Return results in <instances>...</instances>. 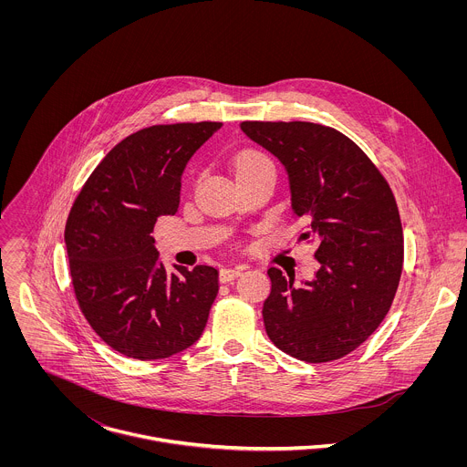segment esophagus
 <instances>
[{
  "label": "esophagus",
  "mask_w": 467,
  "mask_h": 467,
  "mask_svg": "<svg viewBox=\"0 0 467 467\" xmlns=\"http://www.w3.org/2000/svg\"><path fill=\"white\" fill-rule=\"evenodd\" d=\"M241 271H243V267H221L219 278H221V282H230V280L237 278L241 275Z\"/></svg>",
  "instance_id": "esophagus-1"
}]
</instances>
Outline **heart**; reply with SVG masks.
Wrapping results in <instances>:
<instances>
[{
    "mask_svg": "<svg viewBox=\"0 0 467 467\" xmlns=\"http://www.w3.org/2000/svg\"><path fill=\"white\" fill-rule=\"evenodd\" d=\"M263 163H271L263 152H257V150H244V152H241V154L235 158L234 169H235V174H241V172L250 171V169H254V167H259V165H263Z\"/></svg>",
    "mask_w": 467,
    "mask_h": 467,
    "instance_id": "b5f03b06",
    "label": "heart"
}]
</instances>
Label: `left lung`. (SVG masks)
<instances>
[{
  "mask_svg": "<svg viewBox=\"0 0 467 467\" xmlns=\"http://www.w3.org/2000/svg\"><path fill=\"white\" fill-rule=\"evenodd\" d=\"M243 133L284 165L291 210L317 244L313 280L269 267L263 307L269 339L307 363L359 347L387 317L402 271L396 198L370 158L345 134L311 122H243Z\"/></svg>",
  "mask_w": 467,
  "mask_h": 467,
  "instance_id": "left-lung-1",
  "label": "left lung"
}]
</instances>
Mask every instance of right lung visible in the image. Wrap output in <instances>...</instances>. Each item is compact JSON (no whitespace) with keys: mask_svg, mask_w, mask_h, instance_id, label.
Returning <instances> with one entry per match:
<instances>
[{"mask_svg":"<svg viewBox=\"0 0 467 467\" xmlns=\"http://www.w3.org/2000/svg\"><path fill=\"white\" fill-rule=\"evenodd\" d=\"M221 122L150 126L117 143L67 215L73 291L93 331L134 359H161L196 343L219 291V271L167 273L152 230L180 206L182 176Z\"/></svg>","mask_w":467,"mask_h":467,"instance_id":"1","label":"right lung"}]
</instances>
